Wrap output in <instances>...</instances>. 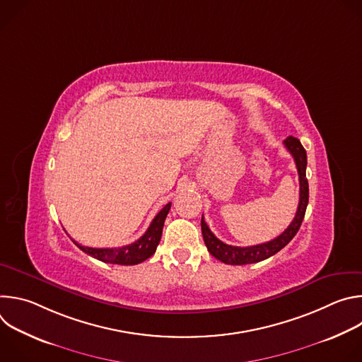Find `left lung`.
Returning <instances> with one entry per match:
<instances>
[{"instance_id":"left-lung-1","label":"left lung","mask_w":362,"mask_h":362,"mask_svg":"<svg viewBox=\"0 0 362 362\" xmlns=\"http://www.w3.org/2000/svg\"><path fill=\"white\" fill-rule=\"evenodd\" d=\"M284 144L288 148V151L292 154L298 169V176H299V204H298V211L293 221L285 229V232H282L278 238L261 245L240 247V246H232V245L223 243L221 239H218L202 216L200 225H202V235H203L204 245L221 262L228 265H246V264H256L264 259H268L269 256L278 253L282 247H285L299 230L305 216L308 199H309V187H308V179H306V151L300 144V141L293 136L286 137L284 140Z\"/></svg>"}]
</instances>
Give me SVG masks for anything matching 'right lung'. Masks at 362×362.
Here are the masks:
<instances>
[{
  "instance_id": "obj_1",
  "label": "right lung",
  "mask_w": 362,
  "mask_h": 362,
  "mask_svg": "<svg viewBox=\"0 0 362 362\" xmlns=\"http://www.w3.org/2000/svg\"><path fill=\"white\" fill-rule=\"evenodd\" d=\"M172 203L169 202L165 208L154 216L151 221L148 229L146 233L137 239L136 242L122 246V247H88V246H81L76 240H73L83 252L87 255L95 257V259L106 262V264H117V265H137L146 261L147 257H150L154 252H156V247L160 242L162 238V230L163 225L166 221V216L170 211Z\"/></svg>"
}]
</instances>
